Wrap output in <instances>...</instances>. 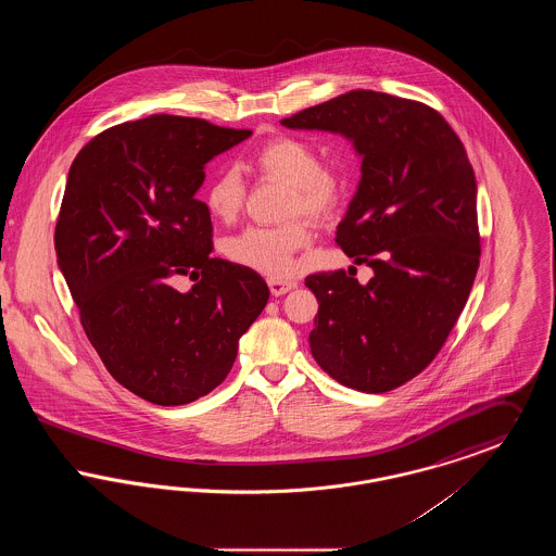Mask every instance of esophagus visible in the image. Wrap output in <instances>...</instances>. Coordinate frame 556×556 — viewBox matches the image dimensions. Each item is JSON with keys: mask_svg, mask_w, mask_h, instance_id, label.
<instances>
[{"mask_svg": "<svg viewBox=\"0 0 556 556\" xmlns=\"http://www.w3.org/2000/svg\"><path fill=\"white\" fill-rule=\"evenodd\" d=\"M268 288L273 295H283L295 288V281H281V279H268Z\"/></svg>", "mask_w": 556, "mask_h": 556, "instance_id": "esophagus-1", "label": "esophagus"}]
</instances>
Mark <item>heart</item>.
Segmentation results:
<instances>
[{
  "label": "heart",
  "instance_id": "1",
  "mask_svg": "<svg viewBox=\"0 0 556 556\" xmlns=\"http://www.w3.org/2000/svg\"><path fill=\"white\" fill-rule=\"evenodd\" d=\"M252 166L263 179L290 186L288 214L304 212L317 220L331 218L344 198V181L338 173L323 166L317 148L300 137L279 135L265 141L252 156ZM245 200V184L236 168L218 170L204 193L206 208L214 218L231 223ZM313 241L304 218H291L275 227H248L227 239L225 254L231 263L270 279L290 277L295 270V254Z\"/></svg>",
  "mask_w": 556,
  "mask_h": 556
}]
</instances>
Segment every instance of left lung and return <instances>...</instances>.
I'll return each instance as SVG.
<instances>
[{
	"label": "left lung",
	"instance_id": "obj_1",
	"mask_svg": "<svg viewBox=\"0 0 556 556\" xmlns=\"http://www.w3.org/2000/svg\"><path fill=\"white\" fill-rule=\"evenodd\" d=\"M342 132L363 177L338 245L375 275L306 277L317 295L311 352L345 388L383 394L417 377L446 344L481 256L477 186L465 146L433 108L379 91H348L281 121Z\"/></svg>",
	"mask_w": 556,
	"mask_h": 556
}]
</instances>
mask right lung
Here are the masks:
<instances>
[{
  "label": "right lung",
  "instance_id": "1",
  "mask_svg": "<svg viewBox=\"0 0 556 556\" xmlns=\"http://www.w3.org/2000/svg\"><path fill=\"white\" fill-rule=\"evenodd\" d=\"M250 129L154 114L98 132L68 170L53 245L87 340L135 396L211 394L268 302L265 279L212 258L204 164ZM187 274L192 290L172 281Z\"/></svg>",
  "mask_w": 556,
  "mask_h": 556
}]
</instances>
